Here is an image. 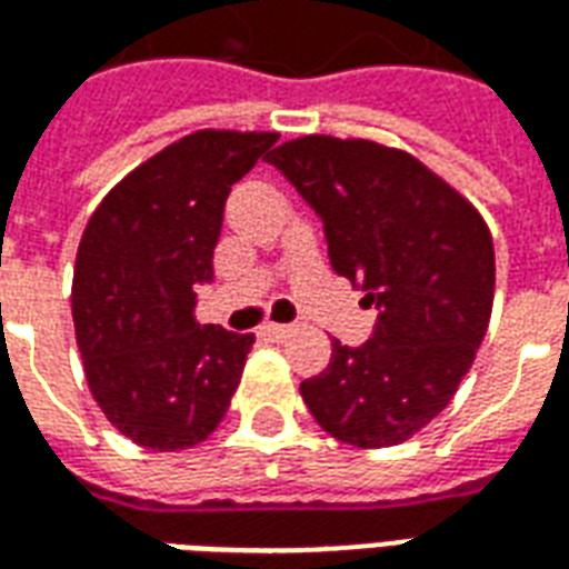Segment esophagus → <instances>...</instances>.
<instances>
[{
    "instance_id": "1",
    "label": "esophagus",
    "mask_w": 569,
    "mask_h": 569,
    "mask_svg": "<svg viewBox=\"0 0 569 569\" xmlns=\"http://www.w3.org/2000/svg\"><path fill=\"white\" fill-rule=\"evenodd\" d=\"M264 332L271 335V338H289V335L296 332V326H283V322H268V326H264Z\"/></svg>"
}]
</instances>
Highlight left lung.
Returning a JSON list of instances; mask_svg holds the SVG:
<instances>
[{"label": "left lung", "instance_id": "1", "mask_svg": "<svg viewBox=\"0 0 569 569\" xmlns=\"http://www.w3.org/2000/svg\"><path fill=\"white\" fill-rule=\"evenodd\" d=\"M268 161L322 219L335 271L381 310L362 347L332 341L301 399L338 441H408L451 402L488 332L497 283L488 222L427 163L383 142L308 133Z\"/></svg>", "mask_w": 569, "mask_h": 569}]
</instances>
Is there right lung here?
Here are the masks:
<instances>
[{"mask_svg": "<svg viewBox=\"0 0 569 569\" xmlns=\"http://www.w3.org/2000/svg\"><path fill=\"white\" fill-rule=\"evenodd\" d=\"M277 142L268 130H194L133 167L93 210L76 256L72 322L106 420L151 451L210 436L256 335L194 320L212 280L224 198Z\"/></svg>", "mask_w": 569, "mask_h": 569, "instance_id": "1", "label": "right lung"}]
</instances>
